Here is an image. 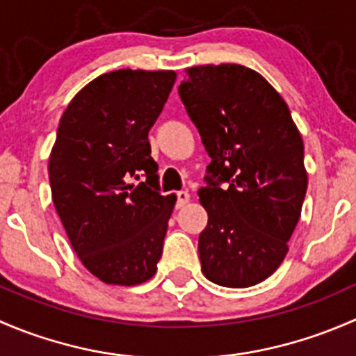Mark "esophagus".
I'll return each mask as SVG.
<instances>
[{
	"label": "esophagus",
	"mask_w": 356,
	"mask_h": 356,
	"mask_svg": "<svg viewBox=\"0 0 356 356\" xmlns=\"http://www.w3.org/2000/svg\"><path fill=\"white\" fill-rule=\"evenodd\" d=\"M175 198H177V201H175V207L182 208L189 201V193L188 191H179V193H175Z\"/></svg>",
	"instance_id": "esophagus-1"
}]
</instances>
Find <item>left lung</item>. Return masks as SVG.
Returning a JSON list of instances; mask_svg holds the SVG:
<instances>
[{"label": "left lung", "instance_id": "1", "mask_svg": "<svg viewBox=\"0 0 356 356\" xmlns=\"http://www.w3.org/2000/svg\"><path fill=\"white\" fill-rule=\"evenodd\" d=\"M179 96L211 158L200 201L198 253L208 281L250 288L277 270L301 215L303 141L277 91L251 68L186 70Z\"/></svg>", "mask_w": 356, "mask_h": 356}]
</instances>
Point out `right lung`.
<instances>
[{
  "label": "right lung",
  "instance_id": "add662e5",
  "mask_svg": "<svg viewBox=\"0 0 356 356\" xmlns=\"http://www.w3.org/2000/svg\"><path fill=\"white\" fill-rule=\"evenodd\" d=\"M174 70L103 74L60 118L48 163L53 203L79 260L105 284L152 279L175 196L160 195L148 132L163 110ZM147 181L132 185V178Z\"/></svg>",
  "mask_w": 356,
  "mask_h": 356
}]
</instances>
